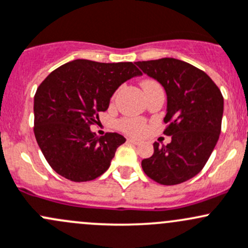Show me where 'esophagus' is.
I'll list each match as a JSON object with an SVG mask.
<instances>
[{"label": "esophagus", "instance_id": "34e87169", "mask_svg": "<svg viewBox=\"0 0 248 248\" xmlns=\"http://www.w3.org/2000/svg\"><path fill=\"white\" fill-rule=\"evenodd\" d=\"M127 141L132 142V144H135V145H139L140 144V140L134 139V138H128V139H127Z\"/></svg>", "mask_w": 248, "mask_h": 248}]
</instances>
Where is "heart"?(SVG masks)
I'll use <instances>...</instances> for the list:
<instances>
[{
  "mask_svg": "<svg viewBox=\"0 0 248 248\" xmlns=\"http://www.w3.org/2000/svg\"><path fill=\"white\" fill-rule=\"evenodd\" d=\"M157 84L158 83L155 82V80L147 79L141 83V87L145 91L147 90L148 88ZM116 127L121 132L126 133V134H129V135H141L142 133L146 131V128H147L144 119H140V117H134V116L122 117V119H120L119 121L116 122Z\"/></svg>",
  "mask_w": 248,
  "mask_h": 248,
  "instance_id": "1",
  "label": "heart"
}]
</instances>
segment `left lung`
<instances>
[{
    "label": "left lung",
    "instance_id": "obj_1",
    "mask_svg": "<svg viewBox=\"0 0 248 248\" xmlns=\"http://www.w3.org/2000/svg\"><path fill=\"white\" fill-rule=\"evenodd\" d=\"M142 72L157 79L168 95L164 134L171 142L153 144L152 157L141 161L142 170L163 186H176L204 168L221 133L223 96L202 70L174 58L137 62Z\"/></svg>",
    "mask_w": 248,
    "mask_h": 248
}]
</instances>
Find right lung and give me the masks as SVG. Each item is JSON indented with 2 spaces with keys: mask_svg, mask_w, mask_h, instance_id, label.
Segmentation results:
<instances>
[{
  "mask_svg": "<svg viewBox=\"0 0 248 248\" xmlns=\"http://www.w3.org/2000/svg\"><path fill=\"white\" fill-rule=\"evenodd\" d=\"M141 71L131 62H66L52 71L34 95V135L52 169L72 182L97 178L110 166L121 134L90 131L106 111L111 95Z\"/></svg>",
  "mask_w": 248,
  "mask_h": 248,
  "instance_id": "1",
  "label": "right lung"
}]
</instances>
